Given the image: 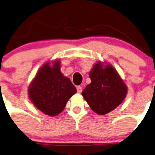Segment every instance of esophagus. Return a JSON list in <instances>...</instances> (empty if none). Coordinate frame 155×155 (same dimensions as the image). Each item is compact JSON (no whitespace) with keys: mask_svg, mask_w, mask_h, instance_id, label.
Here are the masks:
<instances>
[{"mask_svg":"<svg viewBox=\"0 0 155 155\" xmlns=\"http://www.w3.org/2000/svg\"><path fill=\"white\" fill-rule=\"evenodd\" d=\"M76 90H77V93L80 94L82 91V87H81V86H77V87H76Z\"/></svg>","mask_w":155,"mask_h":155,"instance_id":"34e87169","label":"esophagus"}]
</instances>
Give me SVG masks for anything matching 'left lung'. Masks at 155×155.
I'll use <instances>...</instances> for the list:
<instances>
[{
  "label": "left lung",
  "mask_w": 155,
  "mask_h": 155,
  "mask_svg": "<svg viewBox=\"0 0 155 155\" xmlns=\"http://www.w3.org/2000/svg\"><path fill=\"white\" fill-rule=\"evenodd\" d=\"M89 76L91 82L82 91V97L94 112L105 115L123 102L127 86L114 67H103L98 62L94 65Z\"/></svg>",
  "instance_id": "8db88e82"
}]
</instances>
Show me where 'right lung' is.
Masks as SVG:
<instances>
[{
	"instance_id": "add662e5",
	"label": "right lung",
	"mask_w": 155,
	"mask_h": 155,
	"mask_svg": "<svg viewBox=\"0 0 155 155\" xmlns=\"http://www.w3.org/2000/svg\"><path fill=\"white\" fill-rule=\"evenodd\" d=\"M76 93L69 78L60 71V61L53 66L45 63L29 86V97L35 106L49 116L54 117L64 110L68 99Z\"/></svg>"
}]
</instances>
